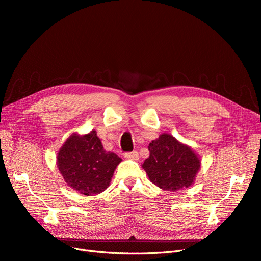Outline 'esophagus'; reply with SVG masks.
Instances as JSON below:
<instances>
[{
    "instance_id": "esophagus-1",
    "label": "esophagus",
    "mask_w": 261,
    "mask_h": 261,
    "mask_svg": "<svg viewBox=\"0 0 261 261\" xmlns=\"http://www.w3.org/2000/svg\"><path fill=\"white\" fill-rule=\"evenodd\" d=\"M125 158H127V159H132V160H138L139 154L137 151H132V152L125 153Z\"/></svg>"
}]
</instances>
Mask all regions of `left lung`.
<instances>
[{
	"label": "left lung",
	"mask_w": 261,
	"mask_h": 261,
	"mask_svg": "<svg viewBox=\"0 0 261 261\" xmlns=\"http://www.w3.org/2000/svg\"><path fill=\"white\" fill-rule=\"evenodd\" d=\"M149 156L141 164L151 183L176 192L194 184L201 160L192 147L163 133L149 144Z\"/></svg>",
	"instance_id": "left-lung-1"
}]
</instances>
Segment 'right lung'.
<instances>
[{"instance_id": "1", "label": "right lung", "mask_w": 261, "mask_h": 261, "mask_svg": "<svg viewBox=\"0 0 261 261\" xmlns=\"http://www.w3.org/2000/svg\"><path fill=\"white\" fill-rule=\"evenodd\" d=\"M121 161L120 156L105 150L96 130L84 135L73 133L57 155L58 169L66 185L86 196L105 192Z\"/></svg>"}]
</instances>
